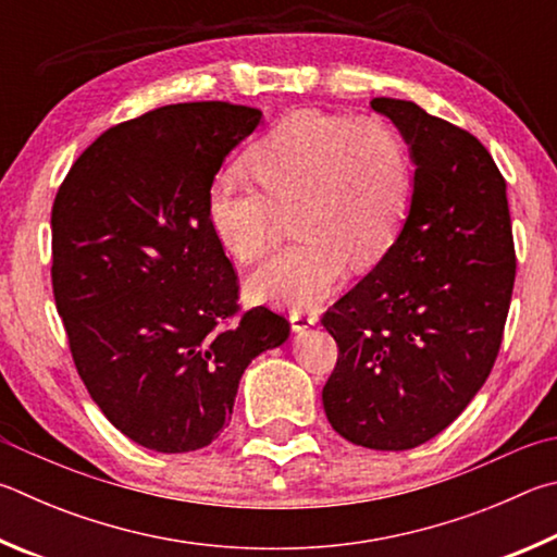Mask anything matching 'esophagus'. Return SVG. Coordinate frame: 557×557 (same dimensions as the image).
I'll return each mask as SVG.
<instances>
[{"mask_svg": "<svg viewBox=\"0 0 557 557\" xmlns=\"http://www.w3.org/2000/svg\"><path fill=\"white\" fill-rule=\"evenodd\" d=\"M318 323L315 313H308V310H298V313H290V330L294 333H306L308 327H313Z\"/></svg>", "mask_w": 557, "mask_h": 557, "instance_id": "1", "label": "esophagus"}]
</instances>
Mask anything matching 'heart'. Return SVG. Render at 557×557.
Instances as JSON below:
<instances>
[{
	"mask_svg": "<svg viewBox=\"0 0 557 557\" xmlns=\"http://www.w3.org/2000/svg\"><path fill=\"white\" fill-rule=\"evenodd\" d=\"M261 185L214 175L205 214L222 249L253 261L271 247L281 210H296V247L273 253L247 288L263 304L308 310L392 247L411 198V161L392 124L315 110L288 114L247 156Z\"/></svg>",
	"mask_w": 557,
	"mask_h": 557,
	"instance_id": "b5f03b06",
	"label": "heart"
}]
</instances>
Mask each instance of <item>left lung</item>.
I'll return each mask as SVG.
<instances>
[{"label": "left lung", "instance_id": "obj_1", "mask_svg": "<svg viewBox=\"0 0 557 557\" xmlns=\"http://www.w3.org/2000/svg\"><path fill=\"white\" fill-rule=\"evenodd\" d=\"M413 163L388 251L323 315L339 359L330 425L369 450H411L445 431L490 376L509 315L516 253L506 183L470 132L416 102L374 97Z\"/></svg>", "mask_w": 557, "mask_h": 557}]
</instances>
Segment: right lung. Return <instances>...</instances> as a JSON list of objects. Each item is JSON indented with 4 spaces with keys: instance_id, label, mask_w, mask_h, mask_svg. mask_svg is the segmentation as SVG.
<instances>
[{
    "instance_id": "right-lung-1",
    "label": "right lung",
    "mask_w": 557,
    "mask_h": 557,
    "mask_svg": "<svg viewBox=\"0 0 557 557\" xmlns=\"http://www.w3.org/2000/svg\"><path fill=\"white\" fill-rule=\"evenodd\" d=\"M253 107L165 104L83 151L53 202V296L77 374L116 431L193 453L230 423L253 357L288 339L269 308L237 313V276L205 214Z\"/></svg>"
}]
</instances>
